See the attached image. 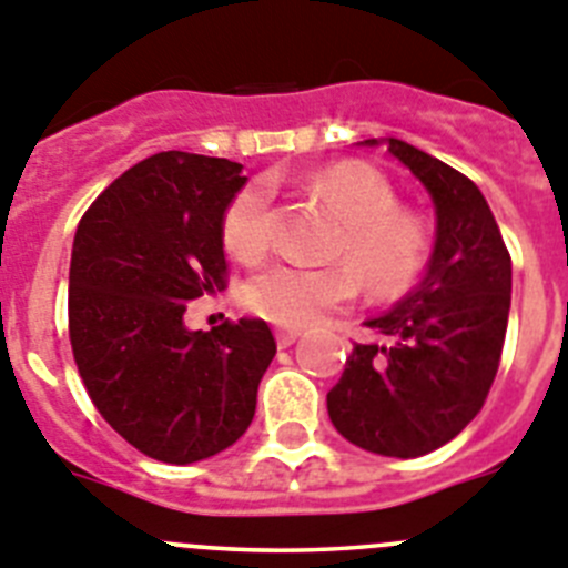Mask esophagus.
<instances>
[{
	"label": "esophagus",
	"mask_w": 568,
	"mask_h": 568,
	"mask_svg": "<svg viewBox=\"0 0 568 568\" xmlns=\"http://www.w3.org/2000/svg\"><path fill=\"white\" fill-rule=\"evenodd\" d=\"M301 338V329H275V341H278L281 349H287V346H293L295 341Z\"/></svg>",
	"instance_id": "obj_1"
}]
</instances>
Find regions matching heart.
I'll return each mask as SVG.
<instances>
[{
	"mask_svg": "<svg viewBox=\"0 0 568 568\" xmlns=\"http://www.w3.org/2000/svg\"><path fill=\"white\" fill-rule=\"evenodd\" d=\"M313 190L341 215L333 255L341 261L307 267L275 261L244 287V304L281 327H310L358 295L361 281L373 298H398L424 273L433 230L413 207H400L384 173L364 162H335L313 175ZM222 241L233 258L255 261L270 247V195L247 184L230 199Z\"/></svg>",
	"mask_w": 568,
	"mask_h": 568,
	"instance_id": "b5f03b06",
	"label": "heart"
}]
</instances>
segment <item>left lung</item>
Returning <instances> with one entry per match:
<instances>
[{"instance_id": "obj_1", "label": "left lung", "mask_w": 568, "mask_h": 568, "mask_svg": "<svg viewBox=\"0 0 568 568\" xmlns=\"http://www.w3.org/2000/svg\"><path fill=\"white\" fill-rule=\"evenodd\" d=\"M386 150L433 195L435 253L398 307L366 321L375 341L353 346L327 409L349 444L418 458L453 440L486 404L504 353L511 258L471 179L400 139Z\"/></svg>"}]
</instances>
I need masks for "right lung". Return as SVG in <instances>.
<instances>
[{"label": "right lung", "mask_w": 568, "mask_h": 568, "mask_svg": "<svg viewBox=\"0 0 568 568\" xmlns=\"http://www.w3.org/2000/svg\"><path fill=\"white\" fill-rule=\"evenodd\" d=\"M241 164L168 150L90 204L70 255L68 333L90 400L130 446L195 464L233 446L275 355L264 321L184 329V310L227 287L222 219Z\"/></svg>", "instance_id": "obj_1"}]
</instances>
